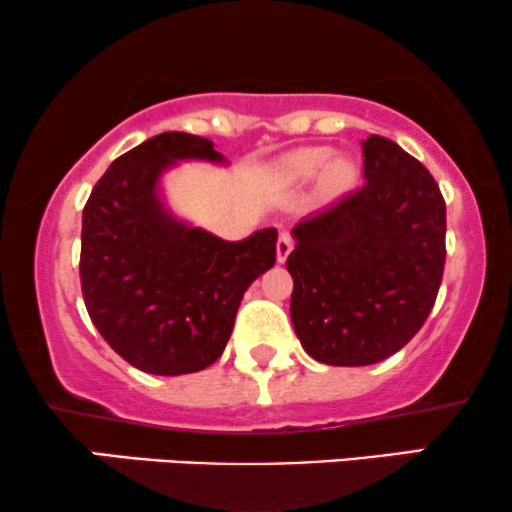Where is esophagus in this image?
<instances>
[{
  "label": "esophagus",
  "instance_id": "esophagus-1",
  "mask_svg": "<svg viewBox=\"0 0 512 512\" xmlns=\"http://www.w3.org/2000/svg\"><path fill=\"white\" fill-rule=\"evenodd\" d=\"M292 249H294L292 235H287V232H282V235L277 237V261L285 263L287 256L292 254Z\"/></svg>",
  "mask_w": 512,
  "mask_h": 512
}]
</instances>
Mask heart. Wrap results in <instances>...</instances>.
Instances as JSON below:
<instances>
[{"label": "heart", "mask_w": 512, "mask_h": 512, "mask_svg": "<svg viewBox=\"0 0 512 512\" xmlns=\"http://www.w3.org/2000/svg\"><path fill=\"white\" fill-rule=\"evenodd\" d=\"M332 156H334L332 149H325V147L301 149L299 154H294L292 161H289V175H292L294 180H311L318 173H323V170L332 162ZM351 175H353V168L349 163L334 161L330 170H327V185L342 187L351 180Z\"/></svg>", "instance_id": "b5f03b06"}]
</instances>
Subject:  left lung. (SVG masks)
Segmentation results:
<instances>
[{
  "label": "left lung",
  "instance_id": "8db88e82",
  "mask_svg": "<svg viewBox=\"0 0 512 512\" xmlns=\"http://www.w3.org/2000/svg\"><path fill=\"white\" fill-rule=\"evenodd\" d=\"M363 187L294 225L292 325L327 365H372L403 349L444 275L446 204L430 170L387 137L363 140Z\"/></svg>",
  "mask_w": 512,
  "mask_h": 512
}]
</instances>
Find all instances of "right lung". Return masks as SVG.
<instances>
[{
    "label": "right lung",
    "mask_w": 512,
    "mask_h": 512,
    "mask_svg": "<svg viewBox=\"0 0 512 512\" xmlns=\"http://www.w3.org/2000/svg\"><path fill=\"white\" fill-rule=\"evenodd\" d=\"M178 161L225 163L206 137L161 132L118 156L82 211L87 313L106 344L149 375L216 363L244 292L275 266V227L225 242L163 206L161 175Z\"/></svg>",
    "instance_id": "add662e5"
}]
</instances>
